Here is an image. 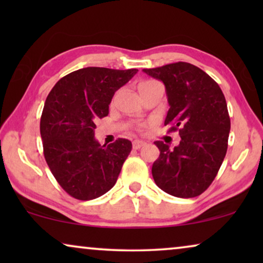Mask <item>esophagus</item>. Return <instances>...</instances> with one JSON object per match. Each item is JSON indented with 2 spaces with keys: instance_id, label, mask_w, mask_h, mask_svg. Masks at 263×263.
<instances>
[{
  "instance_id": "obj_1",
  "label": "esophagus",
  "mask_w": 263,
  "mask_h": 263,
  "mask_svg": "<svg viewBox=\"0 0 263 263\" xmlns=\"http://www.w3.org/2000/svg\"><path fill=\"white\" fill-rule=\"evenodd\" d=\"M145 145H146V142L141 141V140H135V141H133V148L134 149H140Z\"/></svg>"
}]
</instances>
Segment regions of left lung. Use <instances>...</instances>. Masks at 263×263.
<instances>
[{"label": "left lung", "mask_w": 263, "mask_h": 263, "mask_svg": "<svg viewBox=\"0 0 263 263\" xmlns=\"http://www.w3.org/2000/svg\"><path fill=\"white\" fill-rule=\"evenodd\" d=\"M143 73L163 81L170 105L164 124L181 136L175 148L154 142L160 151L152 166L154 182L172 196H199L213 182L228 151L231 122L224 93L210 75L186 62Z\"/></svg>", "instance_id": "1"}]
</instances>
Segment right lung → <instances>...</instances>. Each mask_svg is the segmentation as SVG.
Returning a JSON list of instances; mask_svg holds the SVG:
<instances>
[{
	"label": "right lung",
	"instance_id": "1",
	"mask_svg": "<svg viewBox=\"0 0 263 263\" xmlns=\"http://www.w3.org/2000/svg\"><path fill=\"white\" fill-rule=\"evenodd\" d=\"M138 69L87 67L57 81L45 100L41 118L44 157L59 184L74 199L104 195L116 183L132 142L117 139L100 145L96 121L109 114L115 92Z\"/></svg>",
	"mask_w": 263,
	"mask_h": 263
}]
</instances>
